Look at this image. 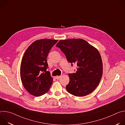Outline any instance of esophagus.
<instances>
[{"label":"esophagus","mask_w":125,"mask_h":125,"mask_svg":"<svg viewBox=\"0 0 125 125\" xmlns=\"http://www.w3.org/2000/svg\"><path fill=\"white\" fill-rule=\"evenodd\" d=\"M61 77V76H57L55 77V78H56V79H59V78H60Z\"/></svg>","instance_id":"obj_1"}]
</instances>
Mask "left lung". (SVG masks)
Instances as JSON below:
<instances>
[{"mask_svg":"<svg viewBox=\"0 0 125 125\" xmlns=\"http://www.w3.org/2000/svg\"><path fill=\"white\" fill-rule=\"evenodd\" d=\"M64 53L67 61L78 66L75 73L69 74L67 92L76 96L92 93L98 85L103 73L102 59L98 51L82 39L61 40L56 45Z\"/></svg>","mask_w":125,"mask_h":125,"instance_id":"8db88e82","label":"left lung"}]
</instances>
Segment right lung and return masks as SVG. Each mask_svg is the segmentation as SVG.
I'll list each match as a JSON object with an SVG mask.
<instances>
[{
	"mask_svg": "<svg viewBox=\"0 0 125 125\" xmlns=\"http://www.w3.org/2000/svg\"><path fill=\"white\" fill-rule=\"evenodd\" d=\"M57 40L43 39L32 42L26 50L20 67L23 86L31 95L40 96L50 88L53 79L47 71V57Z\"/></svg>",
	"mask_w": 125,
	"mask_h": 125,
	"instance_id": "add662e5",
	"label": "right lung"
}]
</instances>
